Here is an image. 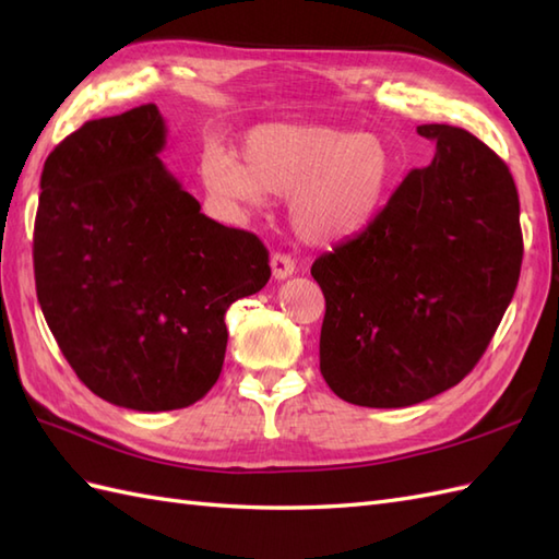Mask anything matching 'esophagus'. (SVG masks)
I'll return each instance as SVG.
<instances>
[{
	"instance_id": "1",
	"label": "esophagus",
	"mask_w": 559,
	"mask_h": 559,
	"mask_svg": "<svg viewBox=\"0 0 559 559\" xmlns=\"http://www.w3.org/2000/svg\"><path fill=\"white\" fill-rule=\"evenodd\" d=\"M271 273L276 281H286L288 276L295 273V261L288 254H271Z\"/></svg>"
}]
</instances>
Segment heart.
<instances>
[{
  "mask_svg": "<svg viewBox=\"0 0 559 559\" xmlns=\"http://www.w3.org/2000/svg\"><path fill=\"white\" fill-rule=\"evenodd\" d=\"M206 192L223 206H261L288 197L302 240L331 245L372 223L394 180V156L377 134L329 124H259L233 151H206L199 165Z\"/></svg>",
  "mask_w": 559,
  "mask_h": 559,
  "instance_id": "heart-1",
  "label": "heart"
}]
</instances>
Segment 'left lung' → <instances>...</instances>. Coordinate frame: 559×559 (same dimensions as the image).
Returning a JSON list of instances; mask_svg holds the SVG:
<instances>
[{"label":"left lung","mask_w":559,"mask_h":559,"mask_svg":"<svg viewBox=\"0 0 559 559\" xmlns=\"http://www.w3.org/2000/svg\"><path fill=\"white\" fill-rule=\"evenodd\" d=\"M437 144L372 223L312 264L326 300L319 370L343 401L406 408L456 386L514 298L524 240L512 173L466 129Z\"/></svg>","instance_id":"left-lung-1"}]
</instances>
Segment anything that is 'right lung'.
<instances>
[{"label": "right lung", "instance_id": "1", "mask_svg": "<svg viewBox=\"0 0 559 559\" xmlns=\"http://www.w3.org/2000/svg\"><path fill=\"white\" fill-rule=\"evenodd\" d=\"M153 103L91 120L45 160L35 290L59 350L120 408H187L216 384L228 307L271 276L257 235L201 213L165 168Z\"/></svg>", "mask_w": 559, "mask_h": 559}]
</instances>
